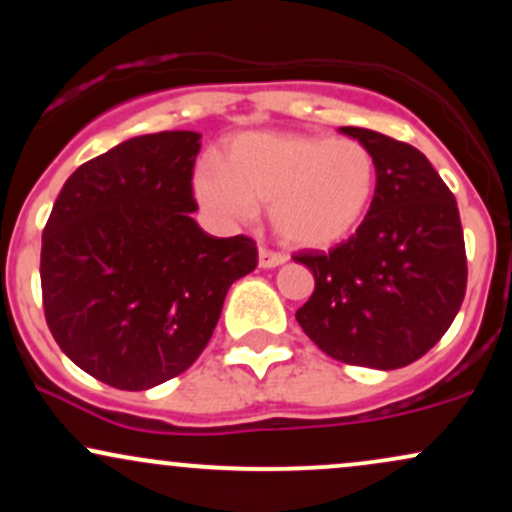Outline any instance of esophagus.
<instances>
[{"label": "esophagus", "instance_id": "obj_1", "mask_svg": "<svg viewBox=\"0 0 512 512\" xmlns=\"http://www.w3.org/2000/svg\"><path fill=\"white\" fill-rule=\"evenodd\" d=\"M286 262V255H281V252H274L269 248H260V267L264 269H274L279 267V264Z\"/></svg>", "mask_w": 512, "mask_h": 512}]
</instances>
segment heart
I'll list each match as a JSON object with an SVG mask.
<instances>
[{"label":"heart","mask_w":512,"mask_h":512,"mask_svg":"<svg viewBox=\"0 0 512 512\" xmlns=\"http://www.w3.org/2000/svg\"><path fill=\"white\" fill-rule=\"evenodd\" d=\"M378 187L368 146L322 134L245 132L223 151V166L202 163L195 190L223 219H250L272 207L274 231L296 248L322 250L361 226Z\"/></svg>","instance_id":"b5f03b06"}]
</instances>
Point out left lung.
<instances>
[{
	"label": "left lung",
	"instance_id": "8db88e82",
	"mask_svg": "<svg viewBox=\"0 0 512 512\" xmlns=\"http://www.w3.org/2000/svg\"><path fill=\"white\" fill-rule=\"evenodd\" d=\"M339 132L368 146L378 187L354 236L330 252L293 255L315 276L313 296L296 320L337 361L402 368L440 342L464 301L460 211L419 149L373 129Z\"/></svg>",
	"mask_w": 512,
	"mask_h": 512
}]
</instances>
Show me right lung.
Listing matches in <instances>:
<instances>
[{
  "label": "right lung",
  "mask_w": 512,
  "mask_h": 512,
  "mask_svg": "<svg viewBox=\"0 0 512 512\" xmlns=\"http://www.w3.org/2000/svg\"><path fill=\"white\" fill-rule=\"evenodd\" d=\"M197 132L127 139L64 182L43 231L48 327L81 370L117 390L185 373L209 344L233 281L257 267L248 236L192 219Z\"/></svg>",
  "instance_id": "add662e5"
}]
</instances>
